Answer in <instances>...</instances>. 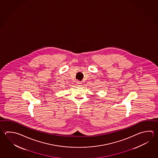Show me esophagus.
<instances>
[{"instance_id": "esophagus-1", "label": "esophagus", "mask_w": 158, "mask_h": 158, "mask_svg": "<svg viewBox=\"0 0 158 158\" xmlns=\"http://www.w3.org/2000/svg\"><path fill=\"white\" fill-rule=\"evenodd\" d=\"M76 84H77V86H81V81H76Z\"/></svg>"}]
</instances>
